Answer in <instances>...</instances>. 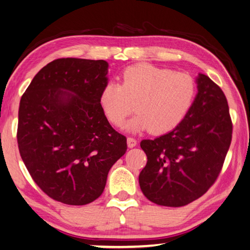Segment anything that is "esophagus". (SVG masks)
<instances>
[{
	"label": "esophagus",
	"instance_id": "1",
	"mask_svg": "<svg viewBox=\"0 0 250 250\" xmlns=\"http://www.w3.org/2000/svg\"><path fill=\"white\" fill-rule=\"evenodd\" d=\"M136 145H137V141L135 140V138H133V137L127 138V146L129 147V148H133V147H135Z\"/></svg>",
	"mask_w": 250,
	"mask_h": 250
}]
</instances>
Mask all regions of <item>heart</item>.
Listing matches in <instances>:
<instances>
[{
	"label": "heart",
	"instance_id": "b5f03b06",
	"mask_svg": "<svg viewBox=\"0 0 250 250\" xmlns=\"http://www.w3.org/2000/svg\"><path fill=\"white\" fill-rule=\"evenodd\" d=\"M196 82L186 73L136 64L123 72L122 84L108 82L100 95V104L106 117L121 127L133 113L137 115L126 128L129 132L149 129L165 134L177 127L189 113L196 96Z\"/></svg>",
	"mask_w": 250,
	"mask_h": 250
}]
</instances>
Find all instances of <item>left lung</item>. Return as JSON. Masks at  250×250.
<instances>
[{
  "label": "left lung",
  "instance_id": "obj_1",
  "mask_svg": "<svg viewBox=\"0 0 250 250\" xmlns=\"http://www.w3.org/2000/svg\"><path fill=\"white\" fill-rule=\"evenodd\" d=\"M196 83L198 93L181 124L141 142L147 164L138 181L146 198L157 205L185 206L205 194L217 179L230 146L226 96L205 74H198Z\"/></svg>",
  "mask_w": 250,
  "mask_h": 250
}]
</instances>
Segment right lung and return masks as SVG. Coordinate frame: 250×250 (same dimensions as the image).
<instances>
[{
	"mask_svg": "<svg viewBox=\"0 0 250 250\" xmlns=\"http://www.w3.org/2000/svg\"><path fill=\"white\" fill-rule=\"evenodd\" d=\"M107 73L103 60H55L34 76L20 102L23 162L36 185L66 205L100 197L110 167L127 149L100 104Z\"/></svg>",
	"mask_w": 250,
	"mask_h": 250,
	"instance_id": "obj_1",
	"label": "right lung"
}]
</instances>
